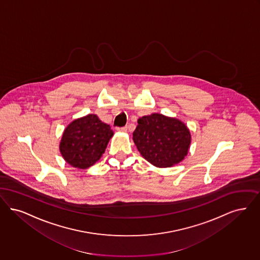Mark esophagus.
I'll return each instance as SVG.
<instances>
[{
  "mask_svg": "<svg viewBox=\"0 0 260 260\" xmlns=\"http://www.w3.org/2000/svg\"><path fill=\"white\" fill-rule=\"evenodd\" d=\"M128 126H123V127H117V131L119 132H127Z\"/></svg>",
  "mask_w": 260,
  "mask_h": 260,
  "instance_id": "esophagus-1",
  "label": "esophagus"
}]
</instances>
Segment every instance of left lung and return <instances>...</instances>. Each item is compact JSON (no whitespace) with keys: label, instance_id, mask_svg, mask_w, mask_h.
<instances>
[{"label":"left lung","instance_id":"left-lung-1","mask_svg":"<svg viewBox=\"0 0 260 260\" xmlns=\"http://www.w3.org/2000/svg\"><path fill=\"white\" fill-rule=\"evenodd\" d=\"M133 140L144 158L156 167L166 168L186 156L191 137L181 120L153 113L138 119Z\"/></svg>","mask_w":260,"mask_h":260}]
</instances>
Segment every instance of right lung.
Segmentation results:
<instances>
[{"label": "right lung", "mask_w": 260, "mask_h": 260, "mask_svg": "<svg viewBox=\"0 0 260 260\" xmlns=\"http://www.w3.org/2000/svg\"><path fill=\"white\" fill-rule=\"evenodd\" d=\"M113 135L110 125L88 114L67 126L60 143L61 154L70 165L86 169L101 158Z\"/></svg>", "instance_id": "obj_1"}]
</instances>
